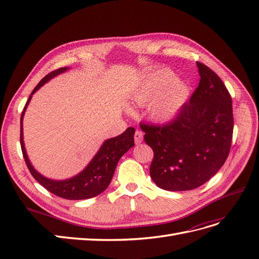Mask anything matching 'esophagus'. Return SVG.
Listing matches in <instances>:
<instances>
[{
    "label": "esophagus",
    "instance_id": "obj_1",
    "mask_svg": "<svg viewBox=\"0 0 259 259\" xmlns=\"http://www.w3.org/2000/svg\"><path fill=\"white\" fill-rule=\"evenodd\" d=\"M143 138H144V135H143V132L140 131H136L135 132V135H134V140H135V144L138 145L143 142Z\"/></svg>",
    "mask_w": 259,
    "mask_h": 259
}]
</instances>
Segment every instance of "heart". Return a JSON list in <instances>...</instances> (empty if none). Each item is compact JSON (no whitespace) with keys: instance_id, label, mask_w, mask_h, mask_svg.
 <instances>
[{"instance_id":"1","label":"heart","mask_w":259,"mask_h":259,"mask_svg":"<svg viewBox=\"0 0 259 259\" xmlns=\"http://www.w3.org/2000/svg\"><path fill=\"white\" fill-rule=\"evenodd\" d=\"M189 95L187 84L173 77L168 71L154 73L133 95L137 105H148V112L152 120L165 122L174 117Z\"/></svg>"}]
</instances>
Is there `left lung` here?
I'll list each match as a JSON object with an SVG mask.
<instances>
[{
	"label": "left lung",
	"mask_w": 259,
	"mask_h": 259,
	"mask_svg": "<svg viewBox=\"0 0 259 259\" xmlns=\"http://www.w3.org/2000/svg\"><path fill=\"white\" fill-rule=\"evenodd\" d=\"M201 76L189 101L164 125L140 123L153 150L150 176L167 191L192 190L205 184L226 162L231 147V96L213 70L197 62Z\"/></svg>",
	"instance_id": "1"
}]
</instances>
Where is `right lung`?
<instances>
[{
  "label": "right lung",
  "mask_w": 259,
  "mask_h": 259,
  "mask_svg": "<svg viewBox=\"0 0 259 259\" xmlns=\"http://www.w3.org/2000/svg\"><path fill=\"white\" fill-rule=\"evenodd\" d=\"M69 68H59L55 71L45 75L40 81L35 89L31 93V95L23 108V111L20 117V145L23 154V159L26 161L27 166L37 183H40L45 189L54 193L57 197L67 200H85L96 197V195L104 192L107 187L110 184L113 177L116 164L122 158V155L127 152L132 147H134V134L135 128L128 127L121 135L107 139L100 147L98 152L92 159L81 173L77 175L65 179V180H54L46 178L34 169L32 164L29 161L26 152L25 144H23V134H22V119L23 114L29 105L33 94L43 86L46 82H49L53 77L65 72Z\"/></svg>",
  "instance_id": "add662e5"
}]
</instances>
